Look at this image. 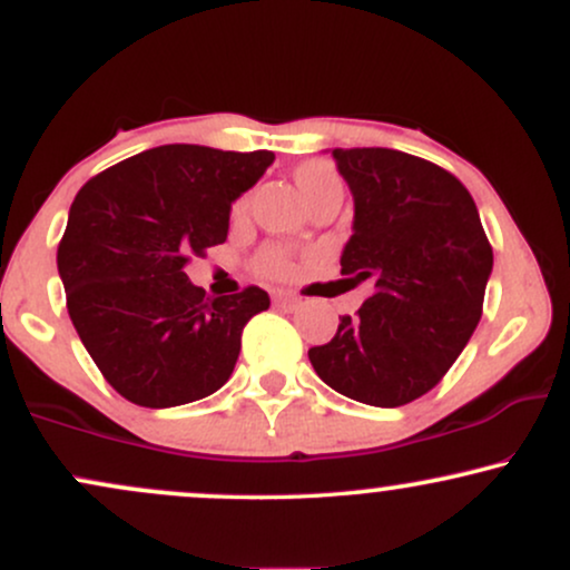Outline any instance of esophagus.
Masks as SVG:
<instances>
[{"label":"esophagus","instance_id":"34e87169","mask_svg":"<svg viewBox=\"0 0 570 570\" xmlns=\"http://www.w3.org/2000/svg\"><path fill=\"white\" fill-rule=\"evenodd\" d=\"M273 303L278 307H297L299 297H294V294H286V292H273Z\"/></svg>","mask_w":570,"mask_h":570}]
</instances>
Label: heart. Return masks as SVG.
Listing matches in <instances>:
<instances>
[{
	"label": "heart",
	"mask_w": 570,
	"mask_h": 570,
	"mask_svg": "<svg viewBox=\"0 0 570 570\" xmlns=\"http://www.w3.org/2000/svg\"><path fill=\"white\" fill-rule=\"evenodd\" d=\"M294 185H297L299 195L307 200L311 195L322 193L326 187H340V176L330 163L324 160H305L294 168ZM248 200L238 198L233 203V219H240L246 214ZM257 267L267 276H276V278H292L297 273V259L289 248L284 246H267L263 254L257 257Z\"/></svg>",
	"instance_id": "b5f03b06"
}]
</instances>
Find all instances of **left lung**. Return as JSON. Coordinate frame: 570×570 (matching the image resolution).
Listing matches in <instances>:
<instances>
[{"label": "left lung", "instance_id": "1", "mask_svg": "<svg viewBox=\"0 0 570 570\" xmlns=\"http://www.w3.org/2000/svg\"><path fill=\"white\" fill-rule=\"evenodd\" d=\"M332 158L353 193L340 273L370 281L372 294L307 358L337 394L402 407L429 394L474 335L493 248L474 198L444 168L383 147Z\"/></svg>", "mask_w": 570, "mask_h": 570}]
</instances>
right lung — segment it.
Listing matches in <instances>:
<instances>
[{
	"label": "right lung",
	"instance_id": "obj_1",
	"mask_svg": "<svg viewBox=\"0 0 570 570\" xmlns=\"http://www.w3.org/2000/svg\"><path fill=\"white\" fill-rule=\"evenodd\" d=\"M276 155L166 144L117 163L77 193L58 244L69 318L107 383L141 407L214 394L240 332L271 297L259 286L208 297L185 265L225 244L230 206Z\"/></svg>",
	"mask_w": 570,
	"mask_h": 570
}]
</instances>
